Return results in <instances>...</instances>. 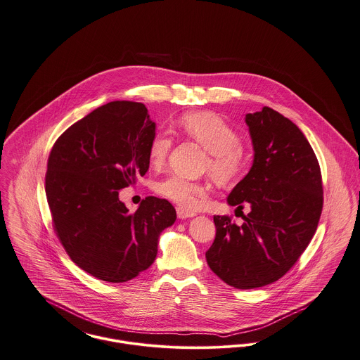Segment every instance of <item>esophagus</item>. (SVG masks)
I'll return each mask as SVG.
<instances>
[{
  "label": "esophagus",
  "instance_id": "34e87169",
  "mask_svg": "<svg viewBox=\"0 0 360 360\" xmlns=\"http://www.w3.org/2000/svg\"><path fill=\"white\" fill-rule=\"evenodd\" d=\"M195 216H196V214H195L193 212H190V210H187V209H184V207H177V217L181 218V219L191 218V217Z\"/></svg>",
  "mask_w": 360,
  "mask_h": 360
}]
</instances>
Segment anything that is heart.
I'll use <instances>...</instances> for the list:
<instances>
[{"label":"heart","instance_id":"b5f03b06","mask_svg":"<svg viewBox=\"0 0 360 360\" xmlns=\"http://www.w3.org/2000/svg\"><path fill=\"white\" fill-rule=\"evenodd\" d=\"M181 129L200 144L207 153L206 169L221 183L238 179L247 167V153L239 143L238 132L216 113L193 112L180 120ZM172 138L167 132H158L148 144V158L154 167L165 162L172 148ZM160 195L176 202L186 209H195L205 195L202 184L180 174H170L158 183Z\"/></svg>","mask_w":360,"mask_h":360}]
</instances>
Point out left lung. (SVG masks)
<instances>
[{
	"label": "left lung",
	"instance_id": "8db88e82",
	"mask_svg": "<svg viewBox=\"0 0 360 360\" xmlns=\"http://www.w3.org/2000/svg\"><path fill=\"white\" fill-rule=\"evenodd\" d=\"M254 148L250 172L228 196L241 214L214 216V243L206 261L231 287L254 289L281 278L316 231L323 206L322 177L311 146L296 124L264 106L245 115Z\"/></svg>",
	"mask_w": 360,
	"mask_h": 360
}]
</instances>
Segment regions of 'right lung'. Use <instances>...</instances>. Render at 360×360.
<instances>
[{
	"label": "right lung",
	"mask_w": 360,
	"mask_h": 360,
	"mask_svg": "<svg viewBox=\"0 0 360 360\" xmlns=\"http://www.w3.org/2000/svg\"><path fill=\"white\" fill-rule=\"evenodd\" d=\"M155 122L141 102L113 101L71 125L53 146L45 190L67 254L98 280L125 283L148 269L176 221L167 199L147 196L135 213L119 191L148 170Z\"/></svg>",
	"instance_id": "add662e5"
}]
</instances>
